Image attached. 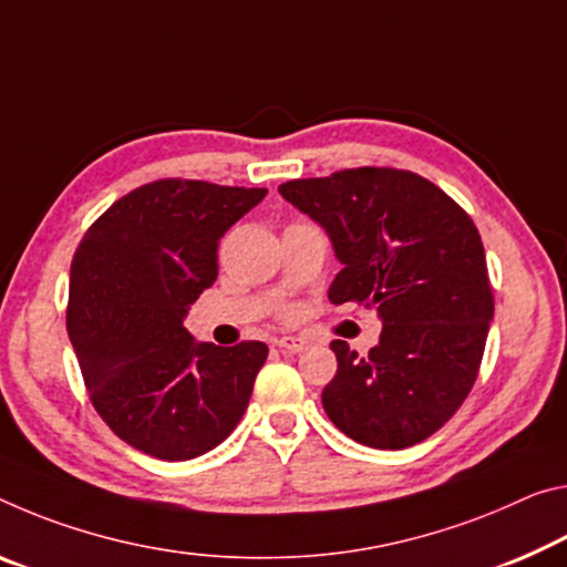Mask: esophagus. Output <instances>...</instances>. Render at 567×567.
Segmentation results:
<instances>
[{"label": "esophagus", "mask_w": 567, "mask_h": 567, "mask_svg": "<svg viewBox=\"0 0 567 567\" xmlns=\"http://www.w3.org/2000/svg\"><path fill=\"white\" fill-rule=\"evenodd\" d=\"M277 348L285 350V353H302V350L308 348V340L298 336H285L277 340Z\"/></svg>", "instance_id": "34e87169"}]
</instances>
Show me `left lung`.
<instances>
[{
	"label": "left lung",
	"instance_id": "left-lung-1",
	"mask_svg": "<svg viewBox=\"0 0 567 567\" xmlns=\"http://www.w3.org/2000/svg\"><path fill=\"white\" fill-rule=\"evenodd\" d=\"M280 194L326 227L343 262L328 300L375 308L383 320L368 355L330 343L328 419L373 449L424 442L470 396L494 316L472 217L429 178L391 166L295 178Z\"/></svg>",
	"mask_w": 567,
	"mask_h": 567
}]
</instances>
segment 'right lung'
<instances>
[{
    "label": "right lung",
    "instance_id": "add662e5",
    "mask_svg": "<svg viewBox=\"0 0 567 567\" xmlns=\"http://www.w3.org/2000/svg\"><path fill=\"white\" fill-rule=\"evenodd\" d=\"M267 188L158 178L97 217L70 267L68 336L101 419L143 454L184 462L221 444L267 346L196 343L188 305L219 275L217 247Z\"/></svg>",
    "mask_w": 567,
    "mask_h": 567
}]
</instances>
